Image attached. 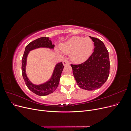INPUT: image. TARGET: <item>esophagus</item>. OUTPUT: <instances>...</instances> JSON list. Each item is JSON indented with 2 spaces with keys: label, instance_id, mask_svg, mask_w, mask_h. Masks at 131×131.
<instances>
[{
  "label": "esophagus",
  "instance_id": "obj_1",
  "mask_svg": "<svg viewBox=\"0 0 131 131\" xmlns=\"http://www.w3.org/2000/svg\"><path fill=\"white\" fill-rule=\"evenodd\" d=\"M63 65H64V66H66L67 64H69V62L68 61V60H67V59H65V60L63 61Z\"/></svg>",
  "mask_w": 131,
  "mask_h": 131
}]
</instances>
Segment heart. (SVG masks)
<instances>
[{
  "label": "heart",
  "instance_id": "heart-1",
  "mask_svg": "<svg viewBox=\"0 0 131 131\" xmlns=\"http://www.w3.org/2000/svg\"><path fill=\"white\" fill-rule=\"evenodd\" d=\"M63 53L71 54V58L75 63H82L86 61L92 53L93 42L89 38L73 37L60 45Z\"/></svg>",
  "mask_w": 131,
  "mask_h": 131
}]
</instances>
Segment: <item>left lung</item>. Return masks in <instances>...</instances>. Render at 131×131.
<instances>
[{
    "mask_svg": "<svg viewBox=\"0 0 131 131\" xmlns=\"http://www.w3.org/2000/svg\"><path fill=\"white\" fill-rule=\"evenodd\" d=\"M94 42V51L84 63L70 64L74 77L80 88L88 91L100 89L109 75V53L100 39L90 37Z\"/></svg>",
    "mask_w": 131,
    "mask_h": 131,
    "instance_id": "8db88e82",
    "label": "left lung"
}]
</instances>
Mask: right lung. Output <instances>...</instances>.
<instances>
[{"label": "right lung", "mask_w": 131, "mask_h": 131, "mask_svg": "<svg viewBox=\"0 0 131 131\" xmlns=\"http://www.w3.org/2000/svg\"><path fill=\"white\" fill-rule=\"evenodd\" d=\"M54 47V45L52 44V42L49 40V38H39L30 42L26 46L24 54L23 55L22 58V74L23 78L24 79L27 88L31 92L38 96H46V95L53 92L56 90L58 86L59 79H60L63 68H64V66L63 65L62 62L58 63L55 67L52 77L49 81L41 85H34L28 79L26 74L27 57L29 51L35 49L39 48V47H48L50 49H53Z\"/></svg>", "instance_id": "1"}]
</instances>
